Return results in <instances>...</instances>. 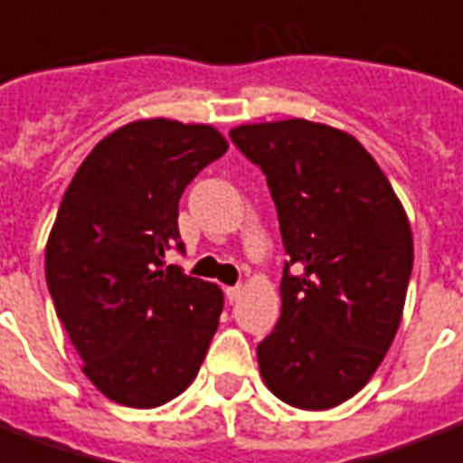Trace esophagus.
Listing matches in <instances>:
<instances>
[{
    "mask_svg": "<svg viewBox=\"0 0 463 463\" xmlns=\"http://www.w3.org/2000/svg\"><path fill=\"white\" fill-rule=\"evenodd\" d=\"M240 294H242V288H240V287H228V288H225V298H228V301H231V303L238 301Z\"/></svg>",
    "mask_w": 463,
    "mask_h": 463,
    "instance_id": "esophagus-1",
    "label": "esophagus"
}]
</instances>
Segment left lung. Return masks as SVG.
Returning <instances> with one entry per match:
<instances>
[{
  "label": "left lung",
  "mask_w": 463,
  "mask_h": 463,
  "mask_svg": "<svg viewBox=\"0 0 463 463\" xmlns=\"http://www.w3.org/2000/svg\"><path fill=\"white\" fill-rule=\"evenodd\" d=\"M231 137L267 175L288 255L281 317L257 345L260 373L279 401L327 411L369 383L396 337L412 271L411 221L345 130L287 118L242 123Z\"/></svg>",
  "instance_id": "8db88e82"
}]
</instances>
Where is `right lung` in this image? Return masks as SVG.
<instances>
[{
  "instance_id": "right-lung-1",
  "label": "right lung",
  "mask_w": 463,
  "mask_h": 463,
  "mask_svg": "<svg viewBox=\"0 0 463 463\" xmlns=\"http://www.w3.org/2000/svg\"><path fill=\"white\" fill-rule=\"evenodd\" d=\"M225 150L208 123L130 121L99 140L62 196L45 281L84 376L114 403L179 396L216 335L223 291L162 262L182 250V192Z\"/></svg>"
}]
</instances>
